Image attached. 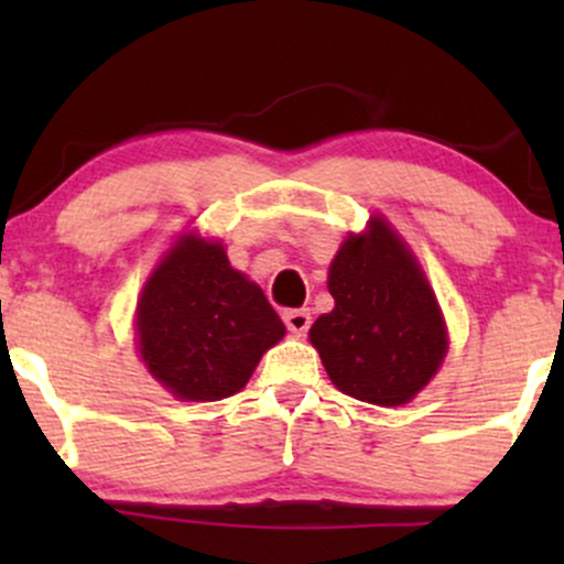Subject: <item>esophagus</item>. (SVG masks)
I'll return each mask as SVG.
<instances>
[{"label": "esophagus", "instance_id": "34e87169", "mask_svg": "<svg viewBox=\"0 0 564 564\" xmlns=\"http://www.w3.org/2000/svg\"><path fill=\"white\" fill-rule=\"evenodd\" d=\"M283 323H286V328L291 334L302 336V334H307L310 323H313V315H310V310H304V307L286 310V313H283Z\"/></svg>", "mask_w": 564, "mask_h": 564}]
</instances>
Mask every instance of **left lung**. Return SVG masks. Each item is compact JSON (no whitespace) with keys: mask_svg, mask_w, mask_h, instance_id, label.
<instances>
[{"mask_svg":"<svg viewBox=\"0 0 564 564\" xmlns=\"http://www.w3.org/2000/svg\"><path fill=\"white\" fill-rule=\"evenodd\" d=\"M328 291L336 307L310 328L328 377L349 398L408 403L435 377L448 341L430 283L384 219L341 243Z\"/></svg>","mask_w":564,"mask_h":564,"instance_id":"8db88e82","label":"left lung"}]
</instances>
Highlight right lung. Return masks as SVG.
<instances>
[{
	"mask_svg": "<svg viewBox=\"0 0 564 564\" xmlns=\"http://www.w3.org/2000/svg\"><path fill=\"white\" fill-rule=\"evenodd\" d=\"M286 334L257 283L230 268L223 246L187 236L145 283L138 304L148 371L183 400L243 390L264 349Z\"/></svg>",
	"mask_w": 564,
	"mask_h": 564,
	"instance_id": "obj_1",
	"label": "right lung"
}]
</instances>
